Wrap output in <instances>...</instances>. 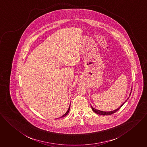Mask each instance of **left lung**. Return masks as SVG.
Instances as JSON below:
<instances>
[{
  "label": "left lung",
  "instance_id": "obj_1",
  "mask_svg": "<svg viewBox=\"0 0 147 147\" xmlns=\"http://www.w3.org/2000/svg\"><path fill=\"white\" fill-rule=\"evenodd\" d=\"M131 91H132V89H131ZM131 93L130 94V95H129V96H130ZM127 98V99H128ZM126 100V101H127ZM125 101V102H126ZM125 102H124L119 108H118L117 109H115V110H114V111H111V112H104V111H99V110H97L96 109H95L94 108H93L92 106H91V108H92V111L95 113H96V114H100V115H111V114H113L115 112H116L117 111H118L119 109H120V108L124 104V103Z\"/></svg>",
  "mask_w": 147,
  "mask_h": 147
}]
</instances>
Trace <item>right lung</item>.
<instances>
[{
    "label": "right lung",
    "instance_id": "add662e5",
    "mask_svg": "<svg viewBox=\"0 0 147 147\" xmlns=\"http://www.w3.org/2000/svg\"><path fill=\"white\" fill-rule=\"evenodd\" d=\"M70 106H69V108H68V110L67 111V112H66L65 114H64L63 115H62V116L61 117V118H62V117H65V116H66L67 114H68V113H69V110H70ZM61 117H60V118H61Z\"/></svg>",
    "mask_w": 147,
    "mask_h": 147
}]
</instances>
